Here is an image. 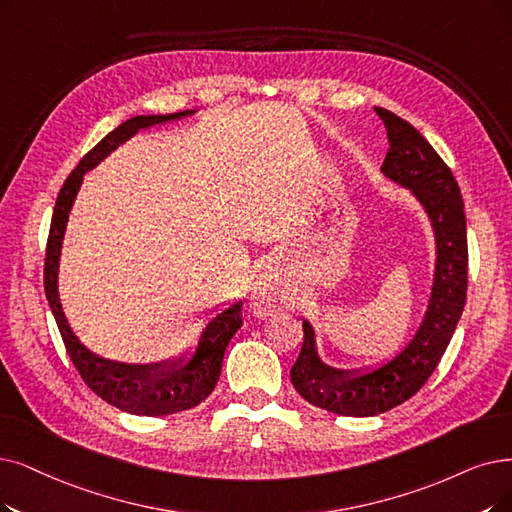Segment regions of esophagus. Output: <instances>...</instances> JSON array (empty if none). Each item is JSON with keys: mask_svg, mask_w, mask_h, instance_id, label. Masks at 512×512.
Instances as JSON below:
<instances>
[{"mask_svg": "<svg viewBox=\"0 0 512 512\" xmlns=\"http://www.w3.org/2000/svg\"><path fill=\"white\" fill-rule=\"evenodd\" d=\"M279 302V296L275 292V285L271 283V279H258L254 285L252 292V306L258 315H267L271 313Z\"/></svg>", "mask_w": 512, "mask_h": 512, "instance_id": "1", "label": "esophagus"}]
</instances>
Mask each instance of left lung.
Wrapping results in <instances>:
<instances>
[{"label": "left lung", "instance_id": "1", "mask_svg": "<svg viewBox=\"0 0 512 512\" xmlns=\"http://www.w3.org/2000/svg\"><path fill=\"white\" fill-rule=\"evenodd\" d=\"M388 149L382 174L412 189L433 222L437 267L431 302L414 340L378 370L367 374L334 370L315 349V332L302 321L304 342L292 367L296 391L315 407L340 416H376L414 397L439 365L460 321L468 288L466 216L460 187L447 163L410 121L376 107Z\"/></svg>", "mask_w": 512, "mask_h": 512}]
</instances>
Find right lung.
Here are the masks:
<instances>
[{
  "label": "right lung",
  "instance_id": "add662e5",
  "mask_svg": "<svg viewBox=\"0 0 512 512\" xmlns=\"http://www.w3.org/2000/svg\"><path fill=\"white\" fill-rule=\"evenodd\" d=\"M191 113L195 111H180L170 115H138L124 121V124L117 126L113 132H109L92 151L84 155V159L77 163V168L65 180L63 189H60L56 197L48 235L44 288L58 325V332L63 336L65 349L75 365V370L100 399H105L109 405H115L121 412L136 416H170L185 412L199 405L214 391V386L220 378L224 351H227V344L243 323L241 302L229 306L227 311L218 313L206 325L191 361H185V357H180L168 363L130 365L102 359L90 353L86 346L77 340V336L71 332V327L67 323L63 306H60L56 288L60 245H63L69 212L81 180H84V174L98 166L102 159L111 151H115L121 142L132 138L138 130L166 124V121L187 117Z\"/></svg>",
  "mask_w": 512,
  "mask_h": 512
}]
</instances>
